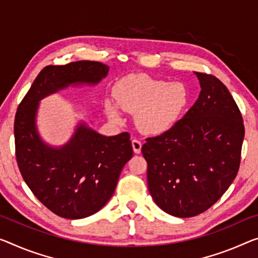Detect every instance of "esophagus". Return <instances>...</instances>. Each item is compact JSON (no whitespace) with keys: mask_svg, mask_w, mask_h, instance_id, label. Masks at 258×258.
I'll return each mask as SVG.
<instances>
[{"mask_svg":"<svg viewBox=\"0 0 258 258\" xmlns=\"http://www.w3.org/2000/svg\"><path fill=\"white\" fill-rule=\"evenodd\" d=\"M132 144H133L134 152H135V153H141V150H142V143H141L140 141H138V140H133Z\"/></svg>","mask_w":258,"mask_h":258,"instance_id":"obj_1","label":"esophagus"}]
</instances>
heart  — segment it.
<instances>
[{
    "instance_id": "1",
    "label": "heart",
    "mask_w": 258,
    "mask_h": 258,
    "mask_svg": "<svg viewBox=\"0 0 258 258\" xmlns=\"http://www.w3.org/2000/svg\"><path fill=\"white\" fill-rule=\"evenodd\" d=\"M116 105L135 114V122L142 133L160 135L177 123L189 102V93L181 82L169 83L146 75H130L116 83L113 90ZM110 120L121 122L117 107L106 104Z\"/></svg>"
}]
</instances>
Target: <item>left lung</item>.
<instances>
[{
    "label": "left lung",
    "mask_w": 258,
    "mask_h": 258,
    "mask_svg": "<svg viewBox=\"0 0 258 258\" xmlns=\"http://www.w3.org/2000/svg\"><path fill=\"white\" fill-rule=\"evenodd\" d=\"M201 92L183 118L146 138L148 187L168 215L195 217L211 208L240 167L244 125L228 89L212 75L195 73Z\"/></svg>",
    "instance_id": "8db88e82"
}]
</instances>
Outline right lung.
I'll return each mask as SVG.
<instances>
[{
    "label": "right lung",
    "instance_id": "add662e5",
    "mask_svg": "<svg viewBox=\"0 0 258 258\" xmlns=\"http://www.w3.org/2000/svg\"><path fill=\"white\" fill-rule=\"evenodd\" d=\"M108 70L96 61L47 66L16 113V159L23 179L47 209L66 219H82L105 207L133 158L132 141L128 133L107 137L81 122L67 144L53 148L38 134L39 101L71 84H98Z\"/></svg>",
    "mask_w": 258,
    "mask_h": 258
}]
</instances>
